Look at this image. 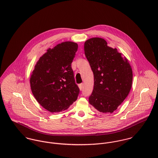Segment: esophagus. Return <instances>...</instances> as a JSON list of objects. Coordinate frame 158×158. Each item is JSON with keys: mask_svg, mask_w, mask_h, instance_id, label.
<instances>
[{"mask_svg": "<svg viewBox=\"0 0 158 158\" xmlns=\"http://www.w3.org/2000/svg\"><path fill=\"white\" fill-rule=\"evenodd\" d=\"M78 87H79V88H80V90H82V89H83V83L80 84V85H78Z\"/></svg>", "mask_w": 158, "mask_h": 158, "instance_id": "1", "label": "esophagus"}]
</instances>
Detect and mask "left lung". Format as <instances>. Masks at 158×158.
Instances as JSON below:
<instances>
[{
    "mask_svg": "<svg viewBox=\"0 0 158 158\" xmlns=\"http://www.w3.org/2000/svg\"><path fill=\"white\" fill-rule=\"evenodd\" d=\"M85 53L94 73V89L89 102L103 113H113L131 90L133 72L128 60L100 38L85 43Z\"/></svg>",
    "mask_w": 158,
    "mask_h": 158,
    "instance_id": "obj_1",
    "label": "left lung"
}]
</instances>
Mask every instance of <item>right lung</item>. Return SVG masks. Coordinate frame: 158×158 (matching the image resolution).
I'll return each instance as SVG.
<instances>
[{"label":"right lung","instance_id":"right-lung-1","mask_svg":"<svg viewBox=\"0 0 158 158\" xmlns=\"http://www.w3.org/2000/svg\"><path fill=\"white\" fill-rule=\"evenodd\" d=\"M77 49L78 44L70 41L48 49L32 72L30 80L32 93L51 113L67 110L78 98L80 89L71 67Z\"/></svg>","mask_w":158,"mask_h":158}]
</instances>
